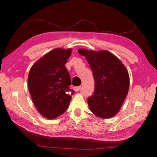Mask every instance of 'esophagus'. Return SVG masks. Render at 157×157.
<instances>
[{
    "label": "esophagus",
    "mask_w": 157,
    "mask_h": 157,
    "mask_svg": "<svg viewBox=\"0 0 157 157\" xmlns=\"http://www.w3.org/2000/svg\"><path fill=\"white\" fill-rule=\"evenodd\" d=\"M80 88H81V86H78V87H75L74 88V90L77 92H78L79 90H80Z\"/></svg>",
    "instance_id": "obj_1"
}]
</instances>
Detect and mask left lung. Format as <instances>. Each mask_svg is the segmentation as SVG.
<instances>
[{
  "label": "left lung",
  "mask_w": 157,
  "mask_h": 157,
  "mask_svg": "<svg viewBox=\"0 0 157 157\" xmlns=\"http://www.w3.org/2000/svg\"><path fill=\"white\" fill-rule=\"evenodd\" d=\"M78 52L88 61L95 81L94 94L88 98L90 109L98 117H113L121 108L128 95V70L115 55L105 50L79 48Z\"/></svg>",
  "instance_id": "1"
}]
</instances>
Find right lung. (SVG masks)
<instances>
[{
	"label": "right lung",
	"mask_w": 157,
	"mask_h": 157,
	"mask_svg": "<svg viewBox=\"0 0 157 157\" xmlns=\"http://www.w3.org/2000/svg\"><path fill=\"white\" fill-rule=\"evenodd\" d=\"M71 48H55L39 59L29 70L28 89L37 111L44 117H58L68 109L74 90L65 64Z\"/></svg>",
	"instance_id": "right-lung-1"
}]
</instances>
